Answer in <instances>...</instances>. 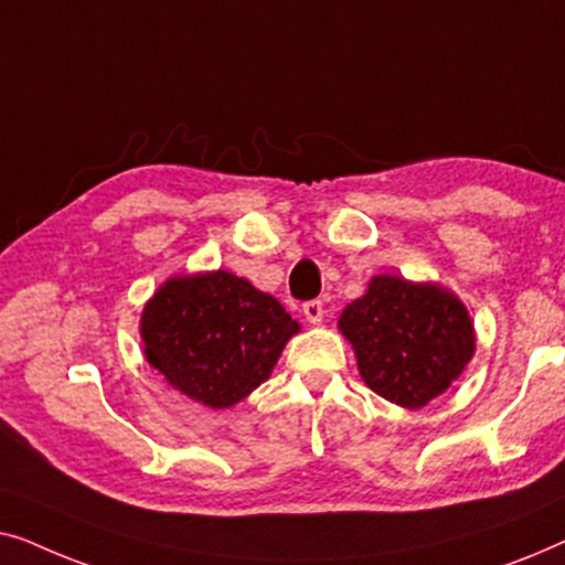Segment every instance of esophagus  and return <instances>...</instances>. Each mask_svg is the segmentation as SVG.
<instances>
[{
  "mask_svg": "<svg viewBox=\"0 0 565 565\" xmlns=\"http://www.w3.org/2000/svg\"><path fill=\"white\" fill-rule=\"evenodd\" d=\"M323 303L321 300H308V303H303V316L308 323H321L323 321Z\"/></svg>",
  "mask_w": 565,
  "mask_h": 565,
  "instance_id": "esophagus-1",
  "label": "esophagus"
}]
</instances>
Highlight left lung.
<instances>
[{
  "instance_id": "8db88e82",
  "label": "left lung",
  "mask_w": 565,
  "mask_h": 565,
  "mask_svg": "<svg viewBox=\"0 0 565 565\" xmlns=\"http://www.w3.org/2000/svg\"><path fill=\"white\" fill-rule=\"evenodd\" d=\"M339 329L358 354L362 381L377 396L419 408L447 391L473 358V323L452 292L377 275L344 308Z\"/></svg>"
}]
</instances>
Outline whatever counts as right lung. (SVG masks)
I'll return each instance as SVG.
<instances>
[{
    "mask_svg": "<svg viewBox=\"0 0 565 565\" xmlns=\"http://www.w3.org/2000/svg\"><path fill=\"white\" fill-rule=\"evenodd\" d=\"M298 321L244 277H174L146 306V360L211 408L234 406L273 373Z\"/></svg>",
    "mask_w": 565,
    "mask_h": 565,
    "instance_id": "right-lung-1",
    "label": "right lung"
}]
</instances>
